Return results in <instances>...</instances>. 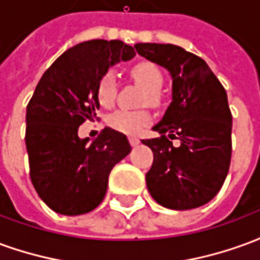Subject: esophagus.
I'll use <instances>...</instances> for the list:
<instances>
[{
	"label": "esophagus",
	"instance_id": "esophagus-1",
	"mask_svg": "<svg viewBox=\"0 0 260 260\" xmlns=\"http://www.w3.org/2000/svg\"><path fill=\"white\" fill-rule=\"evenodd\" d=\"M129 143L131 146H138V145L141 143V141H139L138 138H129Z\"/></svg>",
	"mask_w": 260,
	"mask_h": 260
}]
</instances>
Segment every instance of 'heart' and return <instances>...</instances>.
I'll return each mask as SVG.
<instances>
[{
    "mask_svg": "<svg viewBox=\"0 0 260 260\" xmlns=\"http://www.w3.org/2000/svg\"><path fill=\"white\" fill-rule=\"evenodd\" d=\"M132 79L143 86L147 90V100L154 103L157 100V91L163 85V74L157 65L149 61L138 62L131 68ZM117 94V80L111 72L104 74L97 83V99L102 106H111ZM150 115L145 111H129V110H117L110 114L107 122L113 129L136 135L139 134L146 125L150 124Z\"/></svg>",
    "mask_w": 260,
    "mask_h": 260,
    "instance_id": "heart-1",
    "label": "heart"
}]
</instances>
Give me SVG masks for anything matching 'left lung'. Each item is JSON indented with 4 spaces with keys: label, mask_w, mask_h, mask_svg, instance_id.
Masks as SVG:
<instances>
[{
    "label": "left lung",
    "mask_w": 260,
    "mask_h": 260,
    "mask_svg": "<svg viewBox=\"0 0 260 260\" xmlns=\"http://www.w3.org/2000/svg\"><path fill=\"white\" fill-rule=\"evenodd\" d=\"M135 48L173 79L171 103L153 126L160 136L142 141L153 152L147 189L167 209L202 206L217 195L229 174L233 117L227 93L209 65L182 47L138 43ZM170 139L180 145L174 147Z\"/></svg>",
    "instance_id": "obj_1"
}]
</instances>
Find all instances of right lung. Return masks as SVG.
<instances>
[{
    "label": "right lung",
    "mask_w": 260,
    "mask_h": 260,
    "mask_svg": "<svg viewBox=\"0 0 260 260\" xmlns=\"http://www.w3.org/2000/svg\"><path fill=\"white\" fill-rule=\"evenodd\" d=\"M134 57V47L119 40H89L67 50L39 80L26 108V150L31 184L55 213L78 216L96 209L113 167L131 153L118 131L107 126L89 142L78 129L96 118L100 78Z\"/></svg>",
    "instance_id": "add662e5"
}]
</instances>
